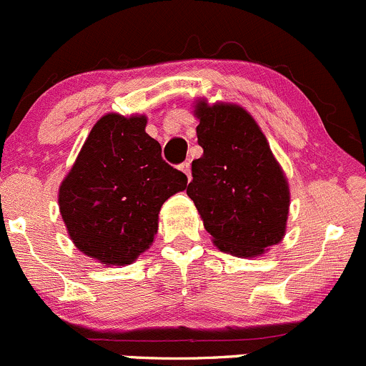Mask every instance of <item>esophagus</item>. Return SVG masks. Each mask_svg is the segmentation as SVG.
Listing matches in <instances>:
<instances>
[{"instance_id": "esophagus-1", "label": "esophagus", "mask_w": 366, "mask_h": 366, "mask_svg": "<svg viewBox=\"0 0 366 366\" xmlns=\"http://www.w3.org/2000/svg\"><path fill=\"white\" fill-rule=\"evenodd\" d=\"M180 170H182L184 172V174H186L187 175V179H189L191 180V163L189 162H184V163H180Z\"/></svg>"}]
</instances>
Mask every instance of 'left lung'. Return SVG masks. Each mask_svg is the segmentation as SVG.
Wrapping results in <instances>:
<instances>
[{"label":"left lung","instance_id":"left-lung-1","mask_svg":"<svg viewBox=\"0 0 366 366\" xmlns=\"http://www.w3.org/2000/svg\"><path fill=\"white\" fill-rule=\"evenodd\" d=\"M202 158L191 164L187 196L220 250L257 257L283 238L288 184L259 124L231 104L196 109Z\"/></svg>","mask_w":366,"mask_h":366}]
</instances>
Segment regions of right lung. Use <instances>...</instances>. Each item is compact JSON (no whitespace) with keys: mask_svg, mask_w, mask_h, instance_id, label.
<instances>
[{"mask_svg":"<svg viewBox=\"0 0 366 366\" xmlns=\"http://www.w3.org/2000/svg\"><path fill=\"white\" fill-rule=\"evenodd\" d=\"M186 186L187 177L146 134L144 116L106 114L60 186V214L83 254L124 266L149 248L159 208Z\"/></svg>","mask_w":366,"mask_h":366,"instance_id":"obj_1","label":"right lung"}]
</instances>
